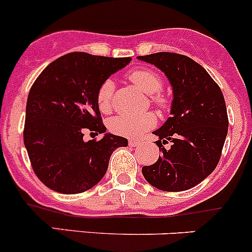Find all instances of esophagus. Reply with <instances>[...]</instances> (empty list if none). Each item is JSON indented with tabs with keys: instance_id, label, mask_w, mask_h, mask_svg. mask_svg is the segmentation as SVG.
<instances>
[{
	"instance_id": "34e87169",
	"label": "esophagus",
	"mask_w": 252,
	"mask_h": 252,
	"mask_svg": "<svg viewBox=\"0 0 252 252\" xmlns=\"http://www.w3.org/2000/svg\"><path fill=\"white\" fill-rule=\"evenodd\" d=\"M141 144H142V141L141 140H136V139H130V140H129V145H130V146H133V147L139 146V145H141Z\"/></svg>"
}]
</instances>
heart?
<instances>
[{
    "label": "heart",
    "instance_id": "1",
    "mask_svg": "<svg viewBox=\"0 0 252 252\" xmlns=\"http://www.w3.org/2000/svg\"><path fill=\"white\" fill-rule=\"evenodd\" d=\"M129 80L146 95H154L158 93L162 88V78L159 74L151 69H135L128 75ZM114 93V81L112 79H106L98 88L96 94V101H97L98 110L103 113H107L112 108V101H113ZM152 100L159 106V107H166L168 100L163 95L152 96ZM156 124V117L152 113L139 114H119L113 117L108 122V128L114 134L123 136H138L142 131L152 128Z\"/></svg>",
    "mask_w": 252,
    "mask_h": 252
}]
</instances>
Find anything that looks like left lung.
Returning a JSON list of instances; mask_svg holds the SVG:
<instances>
[{
	"label": "left lung",
	"instance_id": "8db88e82",
	"mask_svg": "<svg viewBox=\"0 0 252 252\" xmlns=\"http://www.w3.org/2000/svg\"><path fill=\"white\" fill-rule=\"evenodd\" d=\"M164 73L172 86L171 117L152 131L162 156L142 167V175L163 191H184L206 179L220 161L228 133L224 97L204 67L187 56L157 52L139 56ZM171 146L165 149L163 144Z\"/></svg>",
	"mask_w": 252,
	"mask_h": 252
}]
</instances>
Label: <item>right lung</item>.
I'll list each match as a JSON object with an SVG mask.
<instances>
[{"label": "right lung", "mask_w": 252, "mask_h": 252, "mask_svg": "<svg viewBox=\"0 0 252 252\" xmlns=\"http://www.w3.org/2000/svg\"><path fill=\"white\" fill-rule=\"evenodd\" d=\"M130 61L72 52L50 63L32 84L24 145L35 174L51 190L79 194L91 189L106 174L114 150L128 146V139L106 133L96 94ZM86 128L103 139L85 142Z\"/></svg>", "instance_id": "1"}]
</instances>
